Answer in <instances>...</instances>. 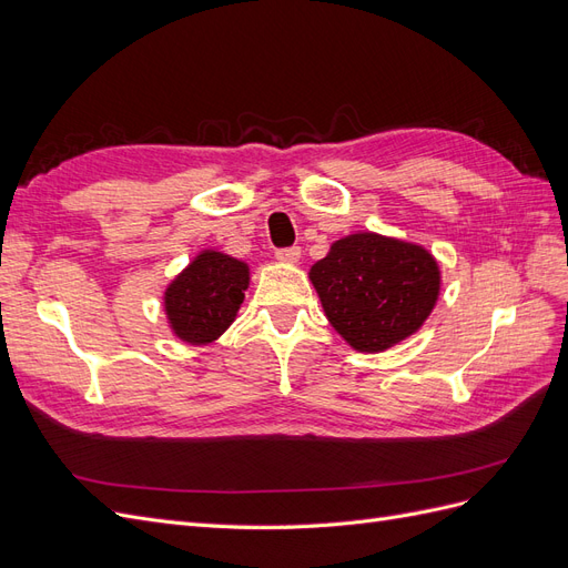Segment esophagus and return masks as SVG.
<instances>
[{
	"label": "esophagus",
	"instance_id": "esophagus-1",
	"mask_svg": "<svg viewBox=\"0 0 568 568\" xmlns=\"http://www.w3.org/2000/svg\"><path fill=\"white\" fill-rule=\"evenodd\" d=\"M274 257H277L280 263H298L301 261V248L298 246L277 248V251H274Z\"/></svg>",
	"mask_w": 568,
	"mask_h": 568
}]
</instances>
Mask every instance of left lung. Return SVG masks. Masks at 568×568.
I'll return each instance as SVG.
<instances>
[{"instance_id": "1", "label": "left lung", "mask_w": 568, "mask_h": 568, "mask_svg": "<svg viewBox=\"0 0 568 568\" xmlns=\"http://www.w3.org/2000/svg\"><path fill=\"white\" fill-rule=\"evenodd\" d=\"M311 280L324 315L359 353L386 351L415 334L440 288L432 253L372 232L338 239Z\"/></svg>"}]
</instances>
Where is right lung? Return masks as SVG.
<instances>
[{"label":"right lung","mask_w":568,"mask_h":568,"mask_svg":"<svg viewBox=\"0 0 568 568\" xmlns=\"http://www.w3.org/2000/svg\"><path fill=\"white\" fill-rule=\"evenodd\" d=\"M248 288V265L217 251H203L165 288V315L192 346L215 341L234 322Z\"/></svg>","instance_id":"1"}]
</instances>
